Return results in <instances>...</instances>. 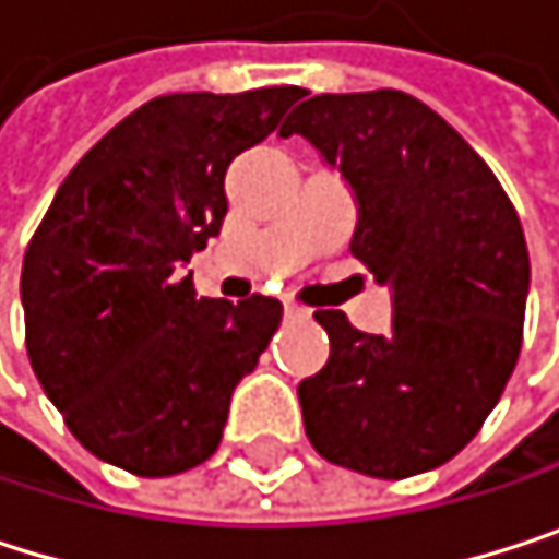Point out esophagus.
Listing matches in <instances>:
<instances>
[{"mask_svg": "<svg viewBox=\"0 0 559 559\" xmlns=\"http://www.w3.org/2000/svg\"><path fill=\"white\" fill-rule=\"evenodd\" d=\"M285 318H288V321H308L311 311L301 308V305H295V301H288V305H285Z\"/></svg>", "mask_w": 559, "mask_h": 559, "instance_id": "esophagus-1", "label": "esophagus"}]
</instances>
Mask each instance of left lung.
Segmentation results:
<instances>
[{"label":"left lung","mask_w":559,"mask_h":559,"mask_svg":"<svg viewBox=\"0 0 559 559\" xmlns=\"http://www.w3.org/2000/svg\"><path fill=\"white\" fill-rule=\"evenodd\" d=\"M305 136L357 202L350 251L393 292L390 334L318 311L331 360L301 380L311 445L370 478L459 455L521 354L531 258L488 163L403 91L318 94L277 130Z\"/></svg>","instance_id":"obj_1"}]
</instances>
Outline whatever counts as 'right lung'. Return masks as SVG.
Wrapping results in <instances>:
<instances>
[{
	"label": "right lung",
	"mask_w": 559,
	"mask_h": 559,
	"mask_svg": "<svg viewBox=\"0 0 559 559\" xmlns=\"http://www.w3.org/2000/svg\"><path fill=\"white\" fill-rule=\"evenodd\" d=\"M298 97L292 84L153 97L58 186L22 261L25 347L45 396L100 462L166 478L218 449L282 301L195 298L179 271L222 228L228 163Z\"/></svg>",
	"instance_id": "add662e5"
}]
</instances>
